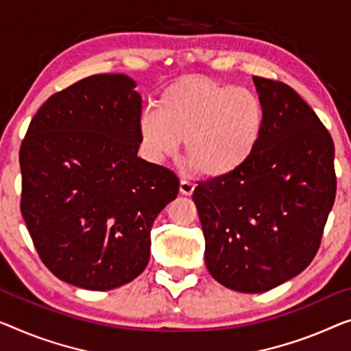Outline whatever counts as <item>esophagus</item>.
<instances>
[{
    "label": "esophagus",
    "mask_w": 351,
    "mask_h": 351,
    "mask_svg": "<svg viewBox=\"0 0 351 351\" xmlns=\"http://www.w3.org/2000/svg\"><path fill=\"white\" fill-rule=\"evenodd\" d=\"M193 189H195V184H193V182L187 181V180H181L180 192L182 193V195H192Z\"/></svg>",
    "instance_id": "obj_1"
}]
</instances>
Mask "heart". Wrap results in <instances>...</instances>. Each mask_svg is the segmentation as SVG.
Instances as JSON below:
<instances>
[{
	"instance_id": "heart-1",
	"label": "heart",
	"mask_w": 351,
	"mask_h": 351,
	"mask_svg": "<svg viewBox=\"0 0 351 351\" xmlns=\"http://www.w3.org/2000/svg\"><path fill=\"white\" fill-rule=\"evenodd\" d=\"M263 124V106L255 93L187 77L165 88L158 112L142 113L138 132L151 160L162 162L186 142V159L193 170L223 178L252 158Z\"/></svg>"
}]
</instances>
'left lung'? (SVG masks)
<instances>
[{"label": "left lung", "mask_w": 351, "mask_h": 351, "mask_svg": "<svg viewBox=\"0 0 351 351\" xmlns=\"http://www.w3.org/2000/svg\"><path fill=\"white\" fill-rule=\"evenodd\" d=\"M254 85L265 112L257 151L192 195L209 274L241 293L268 291L302 273L336 198L334 143L315 112L285 83L254 77Z\"/></svg>", "instance_id": "left-lung-1"}]
</instances>
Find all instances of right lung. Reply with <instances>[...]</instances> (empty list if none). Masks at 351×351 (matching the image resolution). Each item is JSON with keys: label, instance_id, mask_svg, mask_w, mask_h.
<instances>
[{"label": "right lung", "instance_id": "1", "mask_svg": "<svg viewBox=\"0 0 351 351\" xmlns=\"http://www.w3.org/2000/svg\"><path fill=\"white\" fill-rule=\"evenodd\" d=\"M99 74L49 97L20 148L22 214L58 279L106 291L143 273L154 219L180 191L173 171L138 158L142 96Z\"/></svg>", "mask_w": 351, "mask_h": 351}]
</instances>
